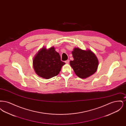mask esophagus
<instances>
[{
    "mask_svg": "<svg viewBox=\"0 0 126 126\" xmlns=\"http://www.w3.org/2000/svg\"><path fill=\"white\" fill-rule=\"evenodd\" d=\"M65 63L66 64H68L69 63V60H66V61H65Z\"/></svg>",
    "mask_w": 126,
    "mask_h": 126,
    "instance_id": "1",
    "label": "esophagus"
}]
</instances>
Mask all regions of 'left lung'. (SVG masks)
Wrapping results in <instances>:
<instances>
[{
	"instance_id": "1",
	"label": "left lung",
	"mask_w": 126,
	"mask_h": 126,
	"mask_svg": "<svg viewBox=\"0 0 126 126\" xmlns=\"http://www.w3.org/2000/svg\"><path fill=\"white\" fill-rule=\"evenodd\" d=\"M72 53L74 60L70 61V65L79 78H87L97 71L99 61L91 50L75 48Z\"/></svg>"
}]
</instances>
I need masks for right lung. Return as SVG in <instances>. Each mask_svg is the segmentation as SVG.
Segmentation results:
<instances>
[{
  "mask_svg": "<svg viewBox=\"0 0 126 126\" xmlns=\"http://www.w3.org/2000/svg\"><path fill=\"white\" fill-rule=\"evenodd\" d=\"M65 63L61 61L60 54L54 47L46 49L42 48L33 60V67L39 77L49 79L57 76Z\"/></svg>",
  "mask_w": 126,
  "mask_h": 126,
  "instance_id": "1",
  "label": "right lung"
}]
</instances>
